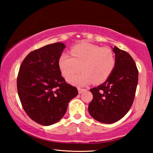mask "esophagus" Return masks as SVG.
Instances as JSON below:
<instances>
[{"instance_id":"obj_1","label":"esophagus","mask_w":153,"mask_h":153,"mask_svg":"<svg viewBox=\"0 0 153 153\" xmlns=\"http://www.w3.org/2000/svg\"><path fill=\"white\" fill-rule=\"evenodd\" d=\"M85 91V89L83 88H78V91H79V93L81 94L82 92H83Z\"/></svg>"}]
</instances>
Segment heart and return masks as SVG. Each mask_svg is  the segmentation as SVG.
I'll use <instances>...</instances> for the list:
<instances>
[{"label":"heart","instance_id":"1","mask_svg":"<svg viewBox=\"0 0 153 153\" xmlns=\"http://www.w3.org/2000/svg\"><path fill=\"white\" fill-rule=\"evenodd\" d=\"M70 54L62 53L58 60V66L62 76L74 85H83L93 81H105L116 66V56L109 47H102L90 43H82L73 47ZM80 69L81 74L73 76ZM72 76V77L71 76Z\"/></svg>","mask_w":153,"mask_h":153}]
</instances>
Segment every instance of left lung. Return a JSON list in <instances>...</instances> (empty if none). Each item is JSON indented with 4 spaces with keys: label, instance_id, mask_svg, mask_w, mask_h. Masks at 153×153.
Wrapping results in <instances>:
<instances>
[{
    "label": "left lung",
    "instance_id": "8db88e82",
    "mask_svg": "<svg viewBox=\"0 0 153 153\" xmlns=\"http://www.w3.org/2000/svg\"><path fill=\"white\" fill-rule=\"evenodd\" d=\"M116 66L105 82L91 88L93 99L88 111L96 120L111 124L120 120L132 105L138 84L134 60L127 52L114 47Z\"/></svg>",
    "mask_w": 153,
    "mask_h": 153
}]
</instances>
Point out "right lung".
<instances>
[{
    "label": "right lung",
    "instance_id": "obj_1",
    "mask_svg": "<svg viewBox=\"0 0 153 153\" xmlns=\"http://www.w3.org/2000/svg\"><path fill=\"white\" fill-rule=\"evenodd\" d=\"M65 45L56 42L29 53L21 65L17 91L27 115L45 126L59 121L68 103L78 95L61 76L58 60Z\"/></svg>",
    "mask_w": 153,
    "mask_h": 153
}]
</instances>
